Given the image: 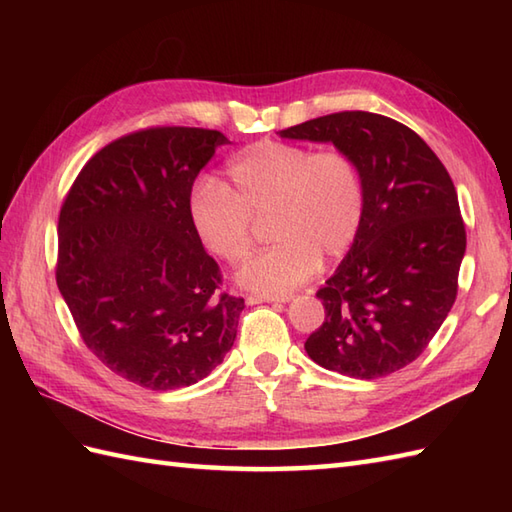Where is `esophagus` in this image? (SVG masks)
I'll use <instances>...</instances> for the list:
<instances>
[{
	"label": "esophagus",
	"mask_w": 512,
	"mask_h": 512,
	"mask_svg": "<svg viewBox=\"0 0 512 512\" xmlns=\"http://www.w3.org/2000/svg\"><path fill=\"white\" fill-rule=\"evenodd\" d=\"M292 297L290 295H253L248 297L250 303H288Z\"/></svg>",
	"instance_id": "esophagus-1"
}]
</instances>
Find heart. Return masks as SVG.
<instances>
[{
	"instance_id": "heart-1",
	"label": "heart",
	"mask_w": 512,
	"mask_h": 512,
	"mask_svg": "<svg viewBox=\"0 0 512 512\" xmlns=\"http://www.w3.org/2000/svg\"><path fill=\"white\" fill-rule=\"evenodd\" d=\"M228 176L233 189L213 178L193 184L189 217L200 242L228 264L244 262L257 222L274 217L270 235L279 242L237 273L248 290L286 295L317 273L321 257L345 255L361 231L365 184L339 149L262 140L231 162Z\"/></svg>"
}]
</instances>
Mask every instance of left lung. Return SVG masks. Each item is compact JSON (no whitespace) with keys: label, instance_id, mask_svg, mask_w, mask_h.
I'll return each mask as SVG.
<instances>
[{"label":"left lung","instance_id":"obj_1","mask_svg":"<svg viewBox=\"0 0 512 512\" xmlns=\"http://www.w3.org/2000/svg\"><path fill=\"white\" fill-rule=\"evenodd\" d=\"M281 138L332 143L365 184L361 231L317 292L325 321L306 341L314 363L372 380L413 363L458 295L466 231L449 171L394 118L339 112L281 129Z\"/></svg>","mask_w":512,"mask_h":512}]
</instances>
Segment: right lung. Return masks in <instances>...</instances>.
<instances>
[{"label": "right lung", "instance_id": "add662e5", "mask_svg": "<svg viewBox=\"0 0 512 512\" xmlns=\"http://www.w3.org/2000/svg\"><path fill=\"white\" fill-rule=\"evenodd\" d=\"M228 138L151 127L103 147L65 195L57 286L83 343L114 374L154 391L189 387L224 361L244 299L189 217L202 167Z\"/></svg>", "mask_w": 512, "mask_h": 512}]
</instances>
